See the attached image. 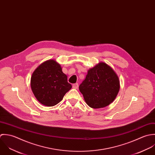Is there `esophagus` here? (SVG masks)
<instances>
[{
    "instance_id": "1",
    "label": "esophagus",
    "mask_w": 155,
    "mask_h": 155,
    "mask_svg": "<svg viewBox=\"0 0 155 155\" xmlns=\"http://www.w3.org/2000/svg\"><path fill=\"white\" fill-rule=\"evenodd\" d=\"M72 87H73L74 89H78V83L74 84L72 85Z\"/></svg>"
}]
</instances>
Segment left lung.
I'll use <instances>...</instances> for the list:
<instances>
[{"instance_id": "1", "label": "left lung", "mask_w": 155, "mask_h": 155, "mask_svg": "<svg viewBox=\"0 0 155 155\" xmlns=\"http://www.w3.org/2000/svg\"><path fill=\"white\" fill-rule=\"evenodd\" d=\"M119 89L117 75L104 62L89 69L86 79L79 86L86 104L93 108H101L110 104Z\"/></svg>"}]
</instances>
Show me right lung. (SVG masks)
Here are the masks:
<instances>
[{"mask_svg": "<svg viewBox=\"0 0 155 155\" xmlns=\"http://www.w3.org/2000/svg\"><path fill=\"white\" fill-rule=\"evenodd\" d=\"M31 86L37 100L48 107L59 103L72 87L61 65L53 60L44 62L35 69Z\"/></svg>", "mask_w": 155, "mask_h": 155, "instance_id": "1", "label": "right lung"}]
</instances>
